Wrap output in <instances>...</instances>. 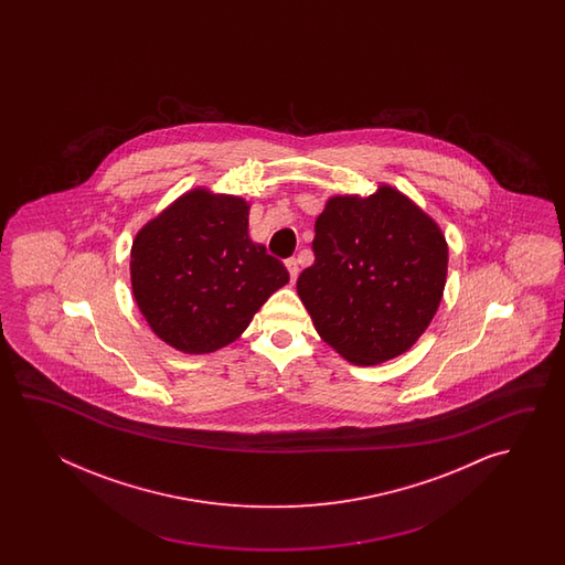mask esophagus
Wrapping results in <instances>:
<instances>
[{
	"mask_svg": "<svg viewBox=\"0 0 565 565\" xmlns=\"http://www.w3.org/2000/svg\"><path fill=\"white\" fill-rule=\"evenodd\" d=\"M285 266H287L288 275H290V280L295 282L297 277H299V260L292 256V258H287L285 260Z\"/></svg>",
	"mask_w": 565,
	"mask_h": 565,
	"instance_id": "obj_1",
	"label": "esophagus"
}]
</instances>
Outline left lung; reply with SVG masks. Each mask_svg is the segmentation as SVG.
Wrapping results in <instances>:
<instances>
[{"instance_id":"8db88e82","label":"left lung","mask_w":565,"mask_h":565,"mask_svg":"<svg viewBox=\"0 0 565 565\" xmlns=\"http://www.w3.org/2000/svg\"><path fill=\"white\" fill-rule=\"evenodd\" d=\"M297 292L327 345L355 365L406 353L440 307L448 244L408 195L382 183L327 200Z\"/></svg>"}]
</instances>
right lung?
I'll return each instance as SVG.
<instances>
[{
  "label": "right lung",
  "mask_w": 565,
  "mask_h": 565,
  "mask_svg": "<svg viewBox=\"0 0 565 565\" xmlns=\"http://www.w3.org/2000/svg\"><path fill=\"white\" fill-rule=\"evenodd\" d=\"M248 212L241 195L193 188L137 232L132 297L171 348L190 355L226 348L287 285L285 265L248 236Z\"/></svg>",
  "instance_id": "obj_1"
}]
</instances>
